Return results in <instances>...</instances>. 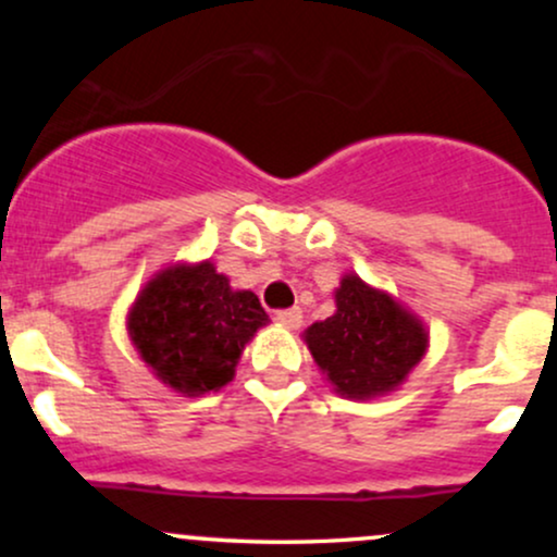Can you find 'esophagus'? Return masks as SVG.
<instances>
[{
    "instance_id": "34e87169",
    "label": "esophagus",
    "mask_w": 557,
    "mask_h": 557,
    "mask_svg": "<svg viewBox=\"0 0 557 557\" xmlns=\"http://www.w3.org/2000/svg\"><path fill=\"white\" fill-rule=\"evenodd\" d=\"M277 322L283 324V327H287V330H298L300 322H304V314H300V309L277 311Z\"/></svg>"
}]
</instances>
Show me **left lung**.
<instances>
[{"instance_id": "1", "label": "left lung", "mask_w": 557, "mask_h": 557, "mask_svg": "<svg viewBox=\"0 0 557 557\" xmlns=\"http://www.w3.org/2000/svg\"><path fill=\"white\" fill-rule=\"evenodd\" d=\"M319 372L337 395L374 400L395 393L430 348V330L387 290L343 274L335 314L304 332Z\"/></svg>"}]
</instances>
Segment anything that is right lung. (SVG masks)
<instances>
[{
	"instance_id": "add662e5",
	"label": "right lung",
	"mask_w": 557,
	"mask_h": 557,
	"mask_svg": "<svg viewBox=\"0 0 557 557\" xmlns=\"http://www.w3.org/2000/svg\"><path fill=\"white\" fill-rule=\"evenodd\" d=\"M267 324L257 293L235 290L209 259L159 270L127 311L140 361L185 398L233 382L243 348Z\"/></svg>"
}]
</instances>
